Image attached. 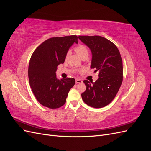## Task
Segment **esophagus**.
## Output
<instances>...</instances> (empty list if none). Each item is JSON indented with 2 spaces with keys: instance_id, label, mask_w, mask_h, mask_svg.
Returning a JSON list of instances; mask_svg holds the SVG:
<instances>
[{
  "instance_id": "obj_1",
  "label": "esophagus",
  "mask_w": 151,
  "mask_h": 151,
  "mask_svg": "<svg viewBox=\"0 0 151 151\" xmlns=\"http://www.w3.org/2000/svg\"><path fill=\"white\" fill-rule=\"evenodd\" d=\"M76 84H81V83H83V81L79 79H76Z\"/></svg>"
}]
</instances>
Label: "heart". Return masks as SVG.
Masks as SVG:
<instances>
[{
	"label": "heart",
	"mask_w": 151,
	"mask_h": 151,
	"mask_svg": "<svg viewBox=\"0 0 151 151\" xmlns=\"http://www.w3.org/2000/svg\"><path fill=\"white\" fill-rule=\"evenodd\" d=\"M74 50L75 52L77 53L78 55L81 57L82 58H86V57H88V48H86V47H85L84 45H78L74 48ZM69 55V53H67L66 54L65 58H67Z\"/></svg>",
	"instance_id": "obj_1"
}]
</instances>
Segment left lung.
I'll list each match as a JSON object with an SVG mask.
<instances>
[{
	"instance_id": "1",
	"label": "left lung",
	"mask_w": 151,
	"mask_h": 151,
	"mask_svg": "<svg viewBox=\"0 0 151 151\" xmlns=\"http://www.w3.org/2000/svg\"><path fill=\"white\" fill-rule=\"evenodd\" d=\"M92 52L91 68L99 71L94 83L84 80L86 89L81 94L84 102L100 108L107 106L115 98L123 81L122 59L119 50L111 41L100 36H79Z\"/></svg>"
}]
</instances>
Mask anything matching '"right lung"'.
I'll return each mask as SVG.
<instances>
[{"label":"right lung","instance_id":"1","mask_svg":"<svg viewBox=\"0 0 151 151\" xmlns=\"http://www.w3.org/2000/svg\"><path fill=\"white\" fill-rule=\"evenodd\" d=\"M76 35L53 37L45 40L35 49L30 58L28 77L32 91L38 102L51 109L58 108L66 102L74 78L57 79V66L63 63L71 45L77 42Z\"/></svg>","mask_w":151,"mask_h":151}]
</instances>
